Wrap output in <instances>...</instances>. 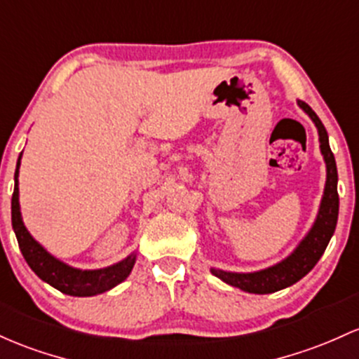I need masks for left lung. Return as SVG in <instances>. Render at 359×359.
Masks as SVG:
<instances>
[{"mask_svg":"<svg viewBox=\"0 0 359 359\" xmlns=\"http://www.w3.org/2000/svg\"><path fill=\"white\" fill-rule=\"evenodd\" d=\"M298 105L309 114L310 119L318 129V141H320V151L324 155L325 167H327V180L324 196H322L320 208H318L317 219H315L313 226L310 228L309 233L302 240L300 245L297 247L285 261L274 264V266L266 267L262 271H255V273H230V271L215 269L212 267L211 273L219 278L226 285L235 286L243 291L255 294H267L274 293L283 288L294 285L300 281L305 274H309L313 269L315 264L322 257L329 240L334 235L337 224V215H339V194H337V167L336 158H334L332 151L329 147V136L318 119L317 114L309 107V104L298 100Z\"/></svg>","mask_w":359,"mask_h":359,"instance_id":"8db88e82","label":"left lung"}]
</instances>
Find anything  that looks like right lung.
Masks as SVG:
<instances>
[{"mask_svg": "<svg viewBox=\"0 0 359 359\" xmlns=\"http://www.w3.org/2000/svg\"><path fill=\"white\" fill-rule=\"evenodd\" d=\"M20 160H22V153H20L17 161V170H15V191L11 196V224H13L15 235H17L20 250H22L23 257L30 269L34 271L42 281L47 285L54 286V288L61 291L65 294L71 297H93V294L105 293V291L112 290L119 283L124 281L129 274H131L133 266L136 262V254L128 255L122 259L121 262L114 264V266L104 267V269H93V271H81L76 267H71L68 264L61 262L59 259L50 255L41 243L35 240L29 230L25 228L22 219V212H20L18 203V168Z\"/></svg>", "mask_w": 359, "mask_h": 359, "instance_id": "right-lung-1", "label": "right lung"}]
</instances>
